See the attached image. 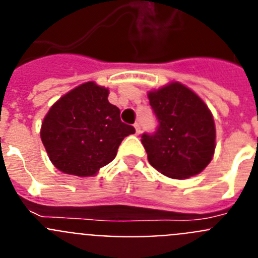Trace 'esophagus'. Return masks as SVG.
Masks as SVG:
<instances>
[{
  "label": "esophagus",
  "instance_id": "34e87169",
  "mask_svg": "<svg viewBox=\"0 0 258 258\" xmlns=\"http://www.w3.org/2000/svg\"><path fill=\"white\" fill-rule=\"evenodd\" d=\"M134 129H136V133L137 134L141 133V125L138 124V122H136V124H134Z\"/></svg>",
  "mask_w": 258,
  "mask_h": 258
}]
</instances>
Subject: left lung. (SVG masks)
<instances>
[{
  "label": "left lung",
  "instance_id": "left-lung-1",
  "mask_svg": "<svg viewBox=\"0 0 258 258\" xmlns=\"http://www.w3.org/2000/svg\"><path fill=\"white\" fill-rule=\"evenodd\" d=\"M147 97L159 121L156 133L141 140L149 163L173 179L199 174L216 149V125L206 102L178 81L150 90Z\"/></svg>",
  "mask_w": 258,
  "mask_h": 258
}]
</instances>
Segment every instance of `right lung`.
I'll use <instances>...</instances> for the list:
<instances>
[{"label": "right lung", "mask_w": 258, "mask_h": 258, "mask_svg": "<svg viewBox=\"0 0 258 258\" xmlns=\"http://www.w3.org/2000/svg\"><path fill=\"white\" fill-rule=\"evenodd\" d=\"M108 89L88 81L50 107L41 124V141L56 169L92 177L115 159L121 141L136 129L120 120L108 102Z\"/></svg>", "instance_id": "right-lung-1"}]
</instances>
